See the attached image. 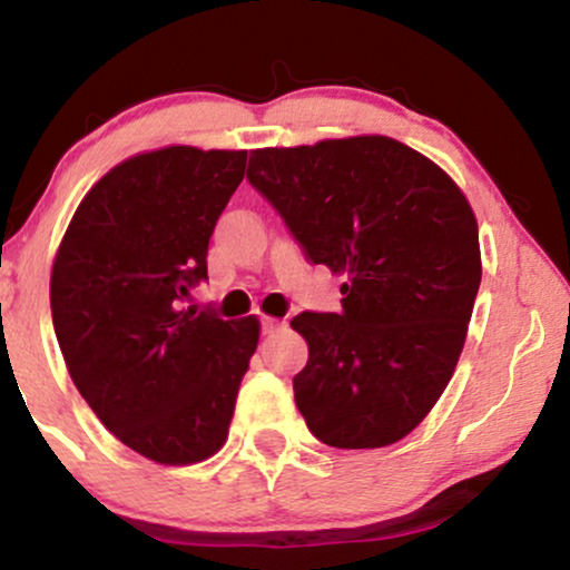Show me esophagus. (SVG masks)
Returning <instances> with one entry per match:
<instances>
[{"mask_svg": "<svg viewBox=\"0 0 570 570\" xmlns=\"http://www.w3.org/2000/svg\"><path fill=\"white\" fill-rule=\"evenodd\" d=\"M286 322H281V318H273V316H263V335H273V332L284 330Z\"/></svg>", "mask_w": 570, "mask_h": 570, "instance_id": "34e87169", "label": "esophagus"}]
</instances>
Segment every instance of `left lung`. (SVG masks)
<instances>
[{"label": "left lung", "instance_id": "1", "mask_svg": "<svg viewBox=\"0 0 570 570\" xmlns=\"http://www.w3.org/2000/svg\"><path fill=\"white\" fill-rule=\"evenodd\" d=\"M248 181L307 259L345 276L343 313H299L294 402L343 450L385 448L453 377L482 278L472 206L448 174L391 136L254 149Z\"/></svg>", "mask_w": 570, "mask_h": 570}]
</instances>
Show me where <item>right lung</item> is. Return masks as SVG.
<instances>
[{
	"label": "right lung",
	"instance_id": "add662e5",
	"mask_svg": "<svg viewBox=\"0 0 570 570\" xmlns=\"http://www.w3.org/2000/svg\"><path fill=\"white\" fill-rule=\"evenodd\" d=\"M244 171L246 149L134 155L88 189L53 259L50 311L71 381L117 440L163 466L225 444L259 343L257 316L181 307L208 278V238Z\"/></svg>",
	"mask_w": 570,
	"mask_h": 570
}]
</instances>
